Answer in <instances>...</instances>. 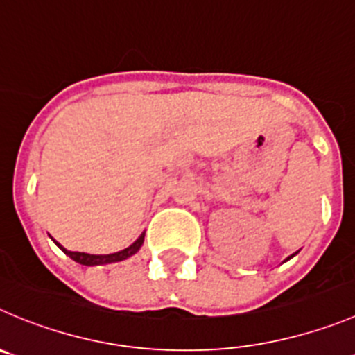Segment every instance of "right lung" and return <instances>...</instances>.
Listing matches in <instances>:
<instances>
[{
    "label": "right lung",
    "mask_w": 355,
    "mask_h": 355,
    "mask_svg": "<svg viewBox=\"0 0 355 355\" xmlns=\"http://www.w3.org/2000/svg\"><path fill=\"white\" fill-rule=\"evenodd\" d=\"M144 238L145 234H141L137 241L132 245H129L128 248L121 250V252H115V254H107V256H94V254H85V252H71V250H66L64 247H59L62 248V252L68 254L73 261H77V263L84 264V266H96V264H107V263H119V261H124L128 257H131L132 254H137L140 250V247L144 245Z\"/></svg>",
    "instance_id": "right-lung-1"
}]
</instances>
